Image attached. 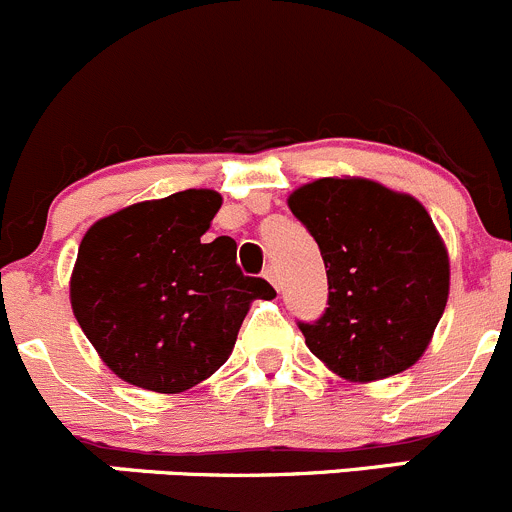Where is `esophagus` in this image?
Masks as SVG:
<instances>
[{"label": "esophagus", "mask_w": 512, "mask_h": 512, "mask_svg": "<svg viewBox=\"0 0 512 512\" xmlns=\"http://www.w3.org/2000/svg\"><path fill=\"white\" fill-rule=\"evenodd\" d=\"M265 280L270 282L272 287H280V280H277V270H275V267H272V265L265 270Z\"/></svg>", "instance_id": "34e87169"}]
</instances>
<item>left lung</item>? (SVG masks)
Here are the masks:
<instances>
[{
	"label": "left lung",
	"mask_w": 512,
	"mask_h": 512,
	"mask_svg": "<svg viewBox=\"0 0 512 512\" xmlns=\"http://www.w3.org/2000/svg\"><path fill=\"white\" fill-rule=\"evenodd\" d=\"M327 270V310L300 322L327 370L372 382L408 370L428 350L450 292V257L413 195L365 177H322L287 197Z\"/></svg>",
	"instance_id": "1"
}]
</instances>
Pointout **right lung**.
<instances>
[{
    "label": "right lung",
    "mask_w": 512,
    "mask_h": 512,
    "mask_svg": "<svg viewBox=\"0 0 512 512\" xmlns=\"http://www.w3.org/2000/svg\"><path fill=\"white\" fill-rule=\"evenodd\" d=\"M215 190L137 202L84 232L69 280L79 327L104 365L137 388L185 393L220 370L262 277L237 267L232 237L205 240Z\"/></svg>",
    "instance_id": "right-lung-1"
}]
</instances>
